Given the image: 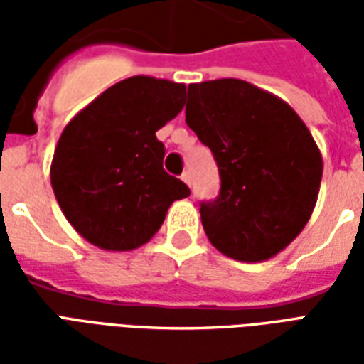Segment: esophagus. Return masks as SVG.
Returning <instances> with one entry per match:
<instances>
[{
	"mask_svg": "<svg viewBox=\"0 0 364 364\" xmlns=\"http://www.w3.org/2000/svg\"><path fill=\"white\" fill-rule=\"evenodd\" d=\"M181 179H183V181H185V183H187V185H189V187H191V173H189V171H185V173L181 175Z\"/></svg>",
	"mask_w": 364,
	"mask_h": 364,
	"instance_id": "esophagus-1",
	"label": "esophagus"
}]
</instances>
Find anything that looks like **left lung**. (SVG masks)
<instances>
[{
	"label": "left lung",
	"mask_w": 364,
	"mask_h": 364,
	"mask_svg": "<svg viewBox=\"0 0 364 364\" xmlns=\"http://www.w3.org/2000/svg\"><path fill=\"white\" fill-rule=\"evenodd\" d=\"M185 120L220 173L218 197L200 203L210 244L245 263L274 257L318 200L323 164L310 130L289 103L232 77L191 83Z\"/></svg>",
	"instance_id": "8db88e82"
}]
</instances>
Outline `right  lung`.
<instances>
[{
    "mask_svg": "<svg viewBox=\"0 0 364 364\" xmlns=\"http://www.w3.org/2000/svg\"><path fill=\"white\" fill-rule=\"evenodd\" d=\"M185 83L134 75L68 122L50 166L56 200L90 244L130 252L150 242L189 187L166 173L156 132L183 109Z\"/></svg>",
    "mask_w": 364,
    "mask_h": 364,
    "instance_id": "right-lung-1",
    "label": "right lung"
}]
</instances>
